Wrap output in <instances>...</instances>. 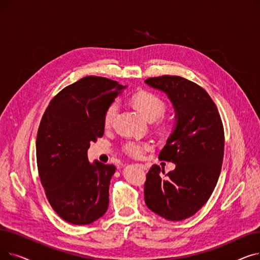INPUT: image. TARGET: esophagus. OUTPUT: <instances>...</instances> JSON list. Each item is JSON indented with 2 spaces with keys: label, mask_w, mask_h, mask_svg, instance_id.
Returning <instances> with one entry per match:
<instances>
[{
  "label": "esophagus",
  "mask_w": 260,
  "mask_h": 260,
  "mask_svg": "<svg viewBox=\"0 0 260 260\" xmlns=\"http://www.w3.org/2000/svg\"><path fill=\"white\" fill-rule=\"evenodd\" d=\"M140 167H141V169H142V170H144V171L146 170V167H145V166H143V165H140Z\"/></svg>",
  "instance_id": "1"
}]
</instances>
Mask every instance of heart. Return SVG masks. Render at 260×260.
I'll use <instances>...</instances> for the list:
<instances>
[{
  "instance_id": "1",
  "label": "heart",
  "mask_w": 260,
  "mask_h": 260,
  "mask_svg": "<svg viewBox=\"0 0 260 260\" xmlns=\"http://www.w3.org/2000/svg\"><path fill=\"white\" fill-rule=\"evenodd\" d=\"M134 104L136 105L142 115L149 121H155L163 116L166 113L167 105L159 95L152 92H141L135 95ZM119 109V105L117 102L112 103L106 109L104 115V124L105 126H109L114 122ZM151 149V145L142 142L129 141L124 145V151L132 157L139 158L144 152Z\"/></svg>"
}]
</instances>
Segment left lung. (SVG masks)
Returning <instances> with one entry per match:
<instances>
[{"label":"left lung","instance_id":"1","mask_svg":"<svg viewBox=\"0 0 260 260\" xmlns=\"http://www.w3.org/2000/svg\"><path fill=\"white\" fill-rule=\"evenodd\" d=\"M145 84L168 95L175 123L159 159L176 165L161 178L154 165L146 175L144 199L147 208L171 221L196 214L211 197L219 178L224 133L221 118L209 93L194 82L178 76L149 78Z\"/></svg>","mask_w":260,"mask_h":260}]
</instances>
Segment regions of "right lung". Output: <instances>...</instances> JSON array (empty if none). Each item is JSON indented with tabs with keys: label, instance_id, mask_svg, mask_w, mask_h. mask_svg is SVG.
<instances>
[{
	"label": "right lung",
	"instance_id": "obj_1",
	"mask_svg": "<svg viewBox=\"0 0 260 260\" xmlns=\"http://www.w3.org/2000/svg\"><path fill=\"white\" fill-rule=\"evenodd\" d=\"M127 87L88 76L65 87L49 103L37 135L41 182L52 209L72 224H89L108 208L116 167L89 162L90 142L104 134V115Z\"/></svg>",
	"mask_w": 260,
	"mask_h": 260
}]
</instances>
